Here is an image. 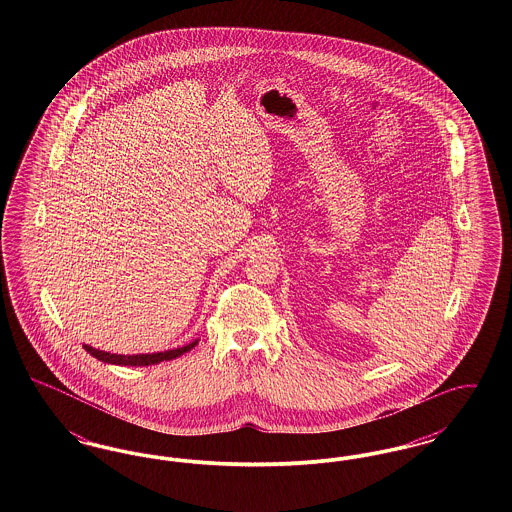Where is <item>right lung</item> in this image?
<instances>
[{
    "instance_id": "1",
    "label": "right lung",
    "mask_w": 512,
    "mask_h": 512,
    "mask_svg": "<svg viewBox=\"0 0 512 512\" xmlns=\"http://www.w3.org/2000/svg\"><path fill=\"white\" fill-rule=\"evenodd\" d=\"M197 341L199 340L192 341V343H188V345H184V347L161 351V353H140V355H117V353H107V351L94 349L92 345H84V349H86L92 357H96L98 361L107 363V365L149 366L159 365V363H163V361H171V359H176V357H180V355L192 351L195 345H197Z\"/></svg>"
}]
</instances>
